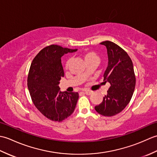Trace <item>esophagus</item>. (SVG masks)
Returning <instances> with one entry per match:
<instances>
[{"instance_id":"1","label":"esophagus","mask_w":157,"mask_h":157,"mask_svg":"<svg viewBox=\"0 0 157 157\" xmlns=\"http://www.w3.org/2000/svg\"><path fill=\"white\" fill-rule=\"evenodd\" d=\"M84 92L86 95H90L92 94V92L90 91V90H85V91H84Z\"/></svg>"}]
</instances>
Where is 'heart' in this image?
<instances>
[{"mask_svg":"<svg viewBox=\"0 0 157 157\" xmlns=\"http://www.w3.org/2000/svg\"><path fill=\"white\" fill-rule=\"evenodd\" d=\"M83 58H84V61L86 63L88 61H93V60H96V61H98V56L97 54L94 51H84L82 53ZM70 64V60L68 59L65 63V69H67L69 68V66ZM84 75H86V72L84 73Z\"/></svg>","mask_w":157,"mask_h":157,"instance_id":"b5f03b06","label":"heart"}]
</instances>
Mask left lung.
<instances>
[{
  "label": "left lung",
  "mask_w": 157,
  "mask_h": 157,
  "mask_svg": "<svg viewBox=\"0 0 157 157\" xmlns=\"http://www.w3.org/2000/svg\"><path fill=\"white\" fill-rule=\"evenodd\" d=\"M101 44L107 49L108 66L103 77L111 86L102 102L94 108L99 114L112 117L128 105L134 92L136 76L132 59L124 50L111 41Z\"/></svg>",
  "instance_id": "left-lung-1"
}]
</instances>
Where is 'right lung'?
Returning a JSON list of instances; mask_svg holds the SVG:
<instances>
[{
    "instance_id": "obj_1",
    "label": "right lung",
    "mask_w": 157,
    "mask_h": 157,
    "mask_svg": "<svg viewBox=\"0 0 157 157\" xmlns=\"http://www.w3.org/2000/svg\"><path fill=\"white\" fill-rule=\"evenodd\" d=\"M76 51L52 44L41 50L32 62L28 76L29 94L38 111L51 121L61 122L75 110L79 94L61 92L59 84L64 77L61 56Z\"/></svg>"
}]
</instances>
